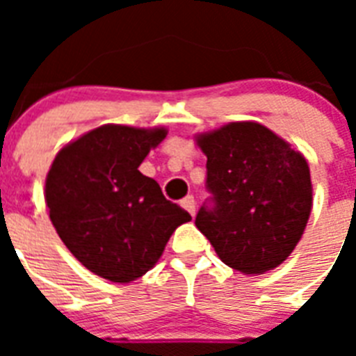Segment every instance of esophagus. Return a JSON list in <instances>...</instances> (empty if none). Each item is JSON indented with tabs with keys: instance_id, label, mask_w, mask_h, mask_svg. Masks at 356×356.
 I'll return each mask as SVG.
<instances>
[{
	"instance_id": "obj_1",
	"label": "esophagus",
	"mask_w": 356,
	"mask_h": 356,
	"mask_svg": "<svg viewBox=\"0 0 356 356\" xmlns=\"http://www.w3.org/2000/svg\"><path fill=\"white\" fill-rule=\"evenodd\" d=\"M181 207L183 209H186V211L192 214V216H195V200L194 195H186L184 200H181Z\"/></svg>"
}]
</instances>
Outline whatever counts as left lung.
I'll return each mask as SVG.
<instances>
[{
    "mask_svg": "<svg viewBox=\"0 0 356 356\" xmlns=\"http://www.w3.org/2000/svg\"><path fill=\"white\" fill-rule=\"evenodd\" d=\"M207 155L211 197L195 216L222 262L245 275L284 262L312 209L310 170L270 129L233 122L197 138Z\"/></svg>",
    "mask_w": 356,
    "mask_h": 356,
    "instance_id": "8db88e82",
    "label": "left lung"
}]
</instances>
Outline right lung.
<instances>
[{"mask_svg": "<svg viewBox=\"0 0 356 356\" xmlns=\"http://www.w3.org/2000/svg\"><path fill=\"white\" fill-rule=\"evenodd\" d=\"M166 129L103 125L58 151L46 177L53 227L75 259L113 282H131L161 259L192 216L138 172Z\"/></svg>", "mask_w": 356, "mask_h": 356, "instance_id": "right-lung-1", "label": "right lung"}]
</instances>
